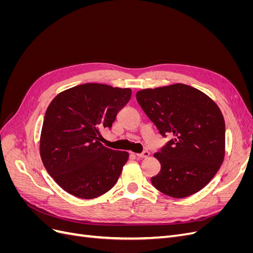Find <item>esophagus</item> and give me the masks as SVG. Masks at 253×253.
<instances>
[{
	"label": "esophagus",
	"mask_w": 253,
	"mask_h": 253,
	"mask_svg": "<svg viewBox=\"0 0 253 253\" xmlns=\"http://www.w3.org/2000/svg\"><path fill=\"white\" fill-rule=\"evenodd\" d=\"M150 155L149 151H143L142 153H138V154H136V156L138 158H147Z\"/></svg>",
	"instance_id": "obj_1"
}]
</instances>
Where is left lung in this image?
<instances>
[{"mask_svg": "<svg viewBox=\"0 0 253 253\" xmlns=\"http://www.w3.org/2000/svg\"><path fill=\"white\" fill-rule=\"evenodd\" d=\"M137 102L164 138L154 157L160 172L151 178L160 192L176 198L202 190L223 164L225 120L203 91L186 84L137 91Z\"/></svg>", "mask_w": 253, "mask_h": 253, "instance_id": "1", "label": "left lung"}]
</instances>
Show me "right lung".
<instances>
[{
	"instance_id": "right-lung-1",
	"label": "right lung",
	"mask_w": 253,
	"mask_h": 253,
	"mask_svg": "<svg viewBox=\"0 0 253 253\" xmlns=\"http://www.w3.org/2000/svg\"><path fill=\"white\" fill-rule=\"evenodd\" d=\"M131 95L129 88L85 83L62 91L48 105L40 154L45 169L66 192L89 200L117 182L128 154L103 147L101 131L112 128Z\"/></svg>"
}]
</instances>
